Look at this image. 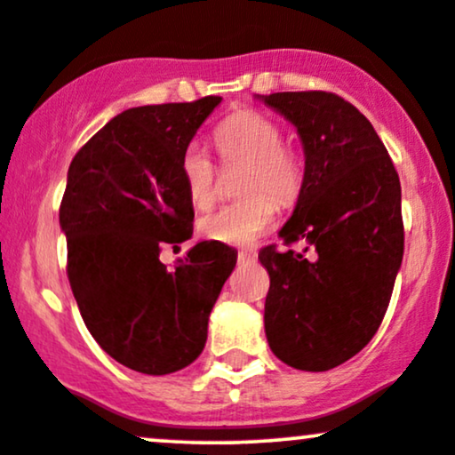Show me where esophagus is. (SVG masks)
Masks as SVG:
<instances>
[{"label": "esophagus", "instance_id": "34e87169", "mask_svg": "<svg viewBox=\"0 0 455 455\" xmlns=\"http://www.w3.org/2000/svg\"><path fill=\"white\" fill-rule=\"evenodd\" d=\"M237 257H239V260H242V263H245V260H254V259H257V252H243V250H242V252H239Z\"/></svg>", "mask_w": 455, "mask_h": 455}]
</instances>
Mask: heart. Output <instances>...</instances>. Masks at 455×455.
<instances>
[{"label": "heart", "instance_id": "b5f03b06", "mask_svg": "<svg viewBox=\"0 0 455 455\" xmlns=\"http://www.w3.org/2000/svg\"><path fill=\"white\" fill-rule=\"evenodd\" d=\"M224 164H243L239 177L242 201L224 205L198 220L205 239L248 245L271 227L275 205L291 207L306 184V160L295 145L282 140V126L269 115L242 108L228 115L213 132ZM180 173L190 205L207 210L216 198V166L198 143L180 160Z\"/></svg>", "mask_w": 455, "mask_h": 455}]
</instances>
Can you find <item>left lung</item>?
Here are the masks:
<instances>
[{
	"label": "left lung",
	"mask_w": 455,
	"mask_h": 455,
	"mask_svg": "<svg viewBox=\"0 0 455 455\" xmlns=\"http://www.w3.org/2000/svg\"><path fill=\"white\" fill-rule=\"evenodd\" d=\"M263 100L304 143L306 184L280 237L307 243L259 252L269 274L265 333L286 365L325 372L362 351L387 312L404 254L400 177L372 124L338 93Z\"/></svg>",
	"instance_id": "8db88e82"
}]
</instances>
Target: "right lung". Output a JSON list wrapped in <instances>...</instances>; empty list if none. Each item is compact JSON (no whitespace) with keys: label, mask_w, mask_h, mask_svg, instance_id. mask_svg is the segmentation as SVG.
I'll list each match as a JSON object with an SVG mask.
<instances>
[{"label":"right lung","mask_w":455,"mask_h":455,"mask_svg":"<svg viewBox=\"0 0 455 455\" xmlns=\"http://www.w3.org/2000/svg\"><path fill=\"white\" fill-rule=\"evenodd\" d=\"M220 96L128 108L76 151L60 224L83 321L115 362L171 374L203 353L207 321L237 254L201 242L166 269L164 245L192 237L180 173L184 149Z\"/></svg>","instance_id":"right-lung-1"}]
</instances>
